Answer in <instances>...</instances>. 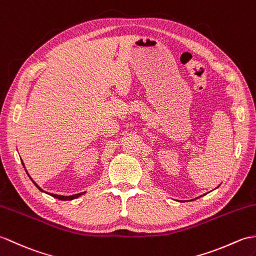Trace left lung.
<instances>
[{"label":"left lung","instance_id":"obj_1","mask_svg":"<svg viewBox=\"0 0 256 256\" xmlns=\"http://www.w3.org/2000/svg\"><path fill=\"white\" fill-rule=\"evenodd\" d=\"M197 198H200V197H197Z\"/></svg>","mask_w":256,"mask_h":256}]
</instances>
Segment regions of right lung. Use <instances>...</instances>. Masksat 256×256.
I'll list each match as a JSON object with an SVG mask.
<instances>
[{"label":"right lung","instance_id":"1","mask_svg":"<svg viewBox=\"0 0 256 256\" xmlns=\"http://www.w3.org/2000/svg\"><path fill=\"white\" fill-rule=\"evenodd\" d=\"M22 166H24V163H22ZM25 171H26V170H25ZM27 174H28V173H27ZM28 176H30V175H28ZM30 180H32V178H30ZM32 183L36 185V187H37V188H38L39 190H42V192H46L44 190H42L40 188V187H39V186H38V185H37L34 180H32ZM47 194H49V192H47ZM83 194H85V192H80V194L70 195V196H62V195H56V194H49V195H50V196H52V197H54V198H58V200H76V198H78V197H80V196H81V195H83Z\"/></svg>","mask_w":256,"mask_h":256}]
</instances>
